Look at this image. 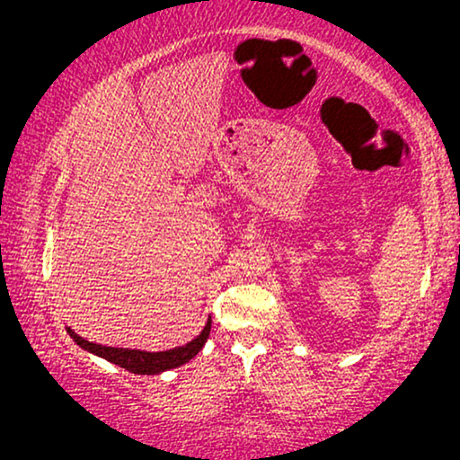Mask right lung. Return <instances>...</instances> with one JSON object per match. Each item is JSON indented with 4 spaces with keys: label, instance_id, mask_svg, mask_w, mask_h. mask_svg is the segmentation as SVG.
Listing matches in <instances>:
<instances>
[{
    "label": "right lung",
    "instance_id": "obj_1",
    "mask_svg": "<svg viewBox=\"0 0 460 460\" xmlns=\"http://www.w3.org/2000/svg\"><path fill=\"white\" fill-rule=\"evenodd\" d=\"M209 331H211V316L207 318L203 331H200L199 335L194 337L192 341H188L186 345H180V348H172V349H163V351H144V349L111 348V345L92 343L87 341V339L79 337L71 326H66V332L71 335L73 341L77 343L81 349L90 351V354L98 358H104V360L117 364V367L129 370V373L134 375H159V373H165V370L181 367V364L192 360V358L203 349L207 337H209Z\"/></svg>",
    "mask_w": 460,
    "mask_h": 460
}]
</instances>
